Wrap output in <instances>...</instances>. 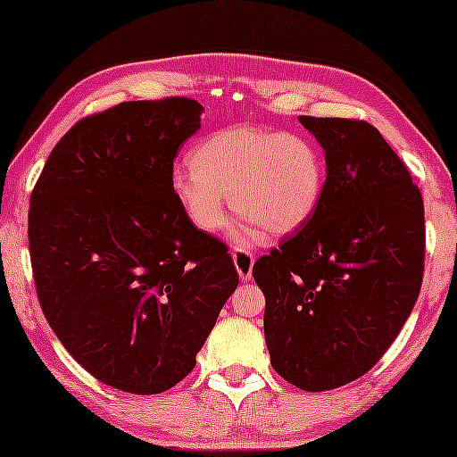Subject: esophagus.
I'll list each match as a JSON object with an SVG mask.
<instances>
[{"mask_svg":"<svg viewBox=\"0 0 457 457\" xmlns=\"http://www.w3.org/2000/svg\"><path fill=\"white\" fill-rule=\"evenodd\" d=\"M233 262H235V268H237V272H239L241 280L252 278L253 262H255V255L252 252H247V249H241V247H235Z\"/></svg>","mask_w":457,"mask_h":457,"instance_id":"esophagus-1","label":"esophagus"}]
</instances>
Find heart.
<instances>
[{"label":"heart","mask_w":457,"mask_h":457,"mask_svg":"<svg viewBox=\"0 0 457 457\" xmlns=\"http://www.w3.org/2000/svg\"><path fill=\"white\" fill-rule=\"evenodd\" d=\"M327 185V160L303 133L237 124L202 139L191 166L170 174L180 210L202 233L228 227L235 212L274 237L295 233L312 220Z\"/></svg>","instance_id":"obj_1"}]
</instances>
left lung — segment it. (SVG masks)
<instances>
[{"label": "left lung", "instance_id": "left-lung-1", "mask_svg": "<svg viewBox=\"0 0 457 457\" xmlns=\"http://www.w3.org/2000/svg\"><path fill=\"white\" fill-rule=\"evenodd\" d=\"M327 160L308 224L253 264L270 364L303 391L366 374L395 341L420 293L424 204L372 124L299 116Z\"/></svg>", "mask_w": 457, "mask_h": 457}]
</instances>
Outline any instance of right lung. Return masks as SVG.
Here are the masks:
<instances>
[{"label":"right lung","mask_w":457,"mask_h":457,"mask_svg":"<svg viewBox=\"0 0 457 457\" xmlns=\"http://www.w3.org/2000/svg\"><path fill=\"white\" fill-rule=\"evenodd\" d=\"M202 112L166 97L87 116L30 195L29 252L49 327L87 372L137 395L193 370L239 285L227 245L193 227L170 189Z\"/></svg>","instance_id":"add662e5"}]
</instances>
